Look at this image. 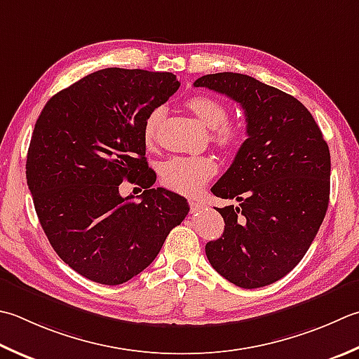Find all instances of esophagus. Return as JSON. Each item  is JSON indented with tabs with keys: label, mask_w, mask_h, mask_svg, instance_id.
<instances>
[{
	"label": "esophagus",
	"mask_w": 359,
	"mask_h": 359,
	"mask_svg": "<svg viewBox=\"0 0 359 359\" xmlns=\"http://www.w3.org/2000/svg\"><path fill=\"white\" fill-rule=\"evenodd\" d=\"M189 208H191V212H198V210H201L203 207V203L198 199H189Z\"/></svg>",
	"instance_id": "1"
}]
</instances>
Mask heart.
<instances>
[{
	"label": "heart",
	"mask_w": 359,
	"mask_h": 359,
	"mask_svg": "<svg viewBox=\"0 0 359 359\" xmlns=\"http://www.w3.org/2000/svg\"><path fill=\"white\" fill-rule=\"evenodd\" d=\"M187 107L193 115L212 130V140L224 149H235L243 143L244 132L240 124L226 121V105L210 96H193L187 101ZM163 110L154 109L147 115L143 126V138L146 144H151L156 137L157 126ZM216 163L213 158L203 156H177L161 166V184L180 194H194L213 177Z\"/></svg>",
	"instance_id": "b5f03b06"
}]
</instances>
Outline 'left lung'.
I'll list each match as a JSON object with an SVG mask.
<instances>
[{
    "label": "left lung",
    "instance_id": "obj_1",
    "mask_svg": "<svg viewBox=\"0 0 359 359\" xmlns=\"http://www.w3.org/2000/svg\"><path fill=\"white\" fill-rule=\"evenodd\" d=\"M241 105L248 138L212 193L238 205L217 208L224 233L205 245L217 273L245 290L290 273L318 235L330 199V151L304 104L240 73L199 77Z\"/></svg>",
    "mask_w": 359,
    "mask_h": 359
}]
</instances>
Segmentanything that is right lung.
I'll return each instance as SVG.
<instances>
[{
  "label": "right lung",
  "instance_id": "obj_1",
  "mask_svg": "<svg viewBox=\"0 0 359 359\" xmlns=\"http://www.w3.org/2000/svg\"><path fill=\"white\" fill-rule=\"evenodd\" d=\"M180 82L172 73L105 68L59 91L35 123L26 180L41 229L63 262L101 285L146 269L189 212L185 198L152 188L143 126ZM145 188L140 203L118 185Z\"/></svg>",
  "mask_w": 359,
  "mask_h": 359
}]
</instances>
